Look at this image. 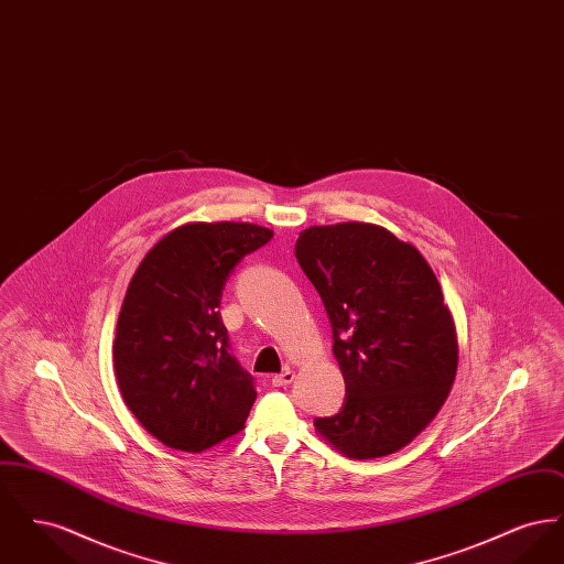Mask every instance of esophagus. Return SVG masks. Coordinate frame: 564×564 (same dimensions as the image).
I'll use <instances>...</instances> for the list:
<instances>
[{
	"mask_svg": "<svg viewBox=\"0 0 564 564\" xmlns=\"http://www.w3.org/2000/svg\"><path fill=\"white\" fill-rule=\"evenodd\" d=\"M294 370H285L281 375L272 376V387H285V384H292L294 382Z\"/></svg>",
	"mask_w": 564,
	"mask_h": 564,
	"instance_id": "esophagus-1",
	"label": "esophagus"
}]
</instances>
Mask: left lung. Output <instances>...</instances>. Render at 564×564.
Instances as JSON below:
<instances>
[{"label":"left lung","mask_w":564,"mask_h":564,"mask_svg":"<svg viewBox=\"0 0 564 564\" xmlns=\"http://www.w3.org/2000/svg\"><path fill=\"white\" fill-rule=\"evenodd\" d=\"M295 258L322 295L347 384L343 410L315 430L357 460L398 453L455 382V319L435 272L412 242L368 221L311 226Z\"/></svg>","instance_id":"8db88e82"}]
</instances>
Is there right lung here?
I'll return each instance as SVG.
<instances>
[{
  "instance_id": "right-lung-1",
  "label": "right lung",
  "mask_w": 564,
  "mask_h": 564,
  "mask_svg": "<svg viewBox=\"0 0 564 564\" xmlns=\"http://www.w3.org/2000/svg\"><path fill=\"white\" fill-rule=\"evenodd\" d=\"M270 239V228L249 221H189L134 270L113 370L134 419L169 448L198 455L245 427L258 393L228 349L217 306L242 256Z\"/></svg>"
}]
</instances>
